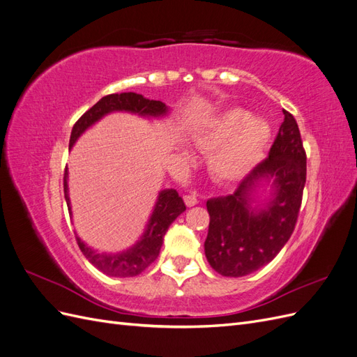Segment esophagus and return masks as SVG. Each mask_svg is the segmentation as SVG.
Segmentation results:
<instances>
[{"label": "esophagus", "mask_w": 357, "mask_h": 357, "mask_svg": "<svg viewBox=\"0 0 357 357\" xmlns=\"http://www.w3.org/2000/svg\"><path fill=\"white\" fill-rule=\"evenodd\" d=\"M183 199H185L188 207H193V205L198 204V199H197L195 195H185V197H183Z\"/></svg>", "instance_id": "34e87169"}]
</instances>
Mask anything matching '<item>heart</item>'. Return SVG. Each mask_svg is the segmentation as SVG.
Segmentation results:
<instances>
[{"mask_svg":"<svg viewBox=\"0 0 357 357\" xmlns=\"http://www.w3.org/2000/svg\"><path fill=\"white\" fill-rule=\"evenodd\" d=\"M271 135L269 125L238 109H226L211 117L193 137L201 152H213L208 168L218 181H238L262 159Z\"/></svg>","mask_w":357,"mask_h":357,"instance_id":"b5f03b06","label":"heart"}]
</instances>
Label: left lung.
Here are the masks:
<instances>
[{
    "mask_svg": "<svg viewBox=\"0 0 357 357\" xmlns=\"http://www.w3.org/2000/svg\"><path fill=\"white\" fill-rule=\"evenodd\" d=\"M268 158L247 174L232 195L207 201V261L225 277H244L269 264L295 229L307 178V156L295 117L283 110ZM262 181L273 186L272 197L253 206Z\"/></svg>",
    "mask_w": 357,
    "mask_h": 357,
    "instance_id": "8db88e82",
    "label": "left lung"
}]
</instances>
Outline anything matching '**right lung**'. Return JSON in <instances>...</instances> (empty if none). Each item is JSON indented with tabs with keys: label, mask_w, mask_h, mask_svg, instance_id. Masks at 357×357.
I'll use <instances>...</instances> for the list:
<instances>
[{
	"label": "right lung",
	"mask_w": 357,
	"mask_h": 357,
	"mask_svg": "<svg viewBox=\"0 0 357 357\" xmlns=\"http://www.w3.org/2000/svg\"><path fill=\"white\" fill-rule=\"evenodd\" d=\"M113 112H128L134 113L143 117H162L167 116L168 107L155 100H147L143 95L134 93V92H123V93H112L102 96V98L96 102L93 107L86 112L75 125L73 126L71 137H70V149L77 142V138L96 123ZM63 195L68 205L70 218H73L71 213V202L68 195V171L66 168V174H63ZM186 210V205L183 202L181 197H178L177 190L174 189H165L159 192V197L156 199L155 208L152 215L146 225V231L131 248H128L121 253H100L93 250L88 244H84L80 236L75 234V240L80 247L84 257L101 273L110 277H135L142 274L144 269L155 262V259L159 256V250L164 243V235L167 234L169 225L174 222L178 215Z\"/></svg>",
	"instance_id": "obj_1"
}]
</instances>
